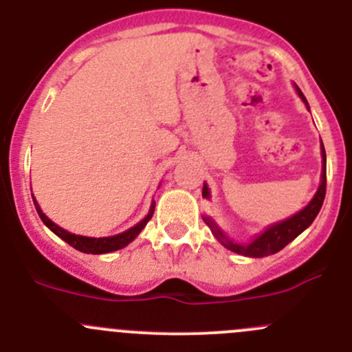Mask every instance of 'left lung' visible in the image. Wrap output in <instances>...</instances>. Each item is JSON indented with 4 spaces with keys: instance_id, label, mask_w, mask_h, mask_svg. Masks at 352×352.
<instances>
[{
    "instance_id": "8db88e82",
    "label": "left lung",
    "mask_w": 352,
    "mask_h": 352,
    "mask_svg": "<svg viewBox=\"0 0 352 352\" xmlns=\"http://www.w3.org/2000/svg\"><path fill=\"white\" fill-rule=\"evenodd\" d=\"M298 95H300L301 100L305 102L308 109V102L305 98V95L301 94L300 88L296 87ZM325 187H327V158H325V150H324V144H322V180H320V187L318 190L315 192L314 199L305 206L301 211H298L296 214H293L291 218L285 219V221H279L271 225L269 228H265L261 235L254 236L248 243H239V242H233L230 240L228 236L223 233V230L212 221L209 216H204V223L211 228L212 235L216 236L218 242H221L225 245L228 250L235 252V254L245 255V257H267V255L276 254V252L283 250L287 243L293 242L300 233H303L308 226L314 223V219L317 218L318 211H320L322 204H324V199H325ZM202 197H208L209 199V189L208 186L204 184L202 187Z\"/></svg>"
}]
</instances>
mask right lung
<instances>
[{"label":"right lung","instance_id":"obj_1","mask_svg":"<svg viewBox=\"0 0 352 352\" xmlns=\"http://www.w3.org/2000/svg\"><path fill=\"white\" fill-rule=\"evenodd\" d=\"M34 199V204H35V209H37L38 216H41V219L44 221V225L47 226L51 232H54L56 235L59 236V239L65 240L66 243H69L71 247L76 248V250L83 252V254H109V252H116L119 250V248H124L126 245H129L133 242L134 239H136L138 235L141 233V230L146 226V223L150 221L151 216H153V211H155V201L151 202V208H150V212L146 214V218L141 219L138 225H134L133 228L126 230L124 233H119V235H113V236H102V239H91V236H81V235H74V233H69L66 232V230H63L61 226H58L56 223H52L51 219L47 218V216L42 212L41 206L37 204V201H35V197L32 196Z\"/></svg>","mask_w":352,"mask_h":352}]
</instances>
